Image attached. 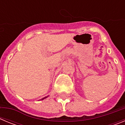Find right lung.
Instances as JSON below:
<instances>
[{
	"mask_svg": "<svg viewBox=\"0 0 125 125\" xmlns=\"http://www.w3.org/2000/svg\"><path fill=\"white\" fill-rule=\"evenodd\" d=\"M47 96H46V97H44V98H43L42 99V100H44V99H45V98H47Z\"/></svg>",
	"mask_w": 125,
	"mask_h": 125,
	"instance_id": "obj_1",
	"label": "right lung"
}]
</instances>
